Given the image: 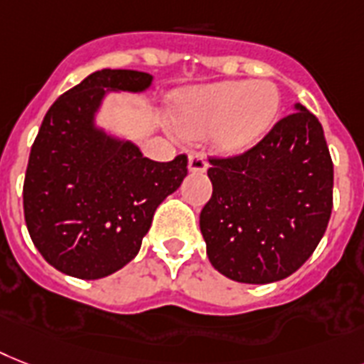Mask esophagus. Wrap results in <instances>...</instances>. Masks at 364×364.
<instances>
[{
  "instance_id": "esophagus-1",
  "label": "esophagus",
  "mask_w": 364,
  "mask_h": 364,
  "mask_svg": "<svg viewBox=\"0 0 364 364\" xmlns=\"http://www.w3.org/2000/svg\"><path fill=\"white\" fill-rule=\"evenodd\" d=\"M208 170V159L203 153H192L188 156V172L192 173H203Z\"/></svg>"
}]
</instances>
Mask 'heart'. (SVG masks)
I'll return each mask as SVG.
<instances>
[{
    "instance_id": "obj_1",
    "label": "heart",
    "mask_w": 364,
    "mask_h": 364,
    "mask_svg": "<svg viewBox=\"0 0 364 364\" xmlns=\"http://www.w3.org/2000/svg\"><path fill=\"white\" fill-rule=\"evenodd\" d=\"M279 110L280 93L273 82L228 80L183 93L173 121L191 138L217 131L218 149L243 153L267 134Z\"/></svg>"
}]
</instances>
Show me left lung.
<instances>
[{"instance_id":"8db88e82","label":"left lung","mask_w":364,"mask_h":364,"mask_svg":"<svg viewBox=\"0 0 364 364\" xmlns=\"http://www.w3.org/2000/svg\"><path fill=\"white\" fill-rule=\"evenodd\" d=\"M252 149L211 159L213 194L200 230L224 277L269 284L295 273L326 233L333 209V161L321 123L294 105Z\"/></svg>"}]
</instances>
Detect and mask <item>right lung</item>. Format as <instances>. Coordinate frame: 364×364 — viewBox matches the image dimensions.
I'll list each match as a JSON object with an SVG mask.
<instances>
[{
	"label": "right lung",
	"mask_w": 364,
	"mask_h": 364,
	"mask_svg": "<svg viewBox=\"0 0 364 364\" xmlns=\"http://www.w3.org/2000/svg\"><path fill=\"white\" fill-rule=\"evenodd\" d=\"M153 76L102 69L50 106L29 153L23 217L37 250L75 279L97 280L125 267L153 215L187 177V156L155 162L97 115L110 93H144Z\"/></svg>",
	"instance_id": "right-lung-1"
}]
</instances>
